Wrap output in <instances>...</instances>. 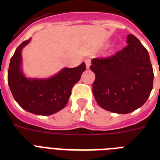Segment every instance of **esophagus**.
Returning <instances> with one entry per match:
<instances>
[{"instance_id":"34e87169","label":"esophagus","mask_w":160,"mask_h":160,"mask_svg":"<svg viewBox=\"0 0 160 160\" xmlns=\"http://www.w3.org/2000/svg\"><path fill=\"white\" fill-rule=\"evenodd\" d=\"M85 63H86V66H87V69H89L90 66V65H91V59L87 58L86 60H85Z\"/></svg>"}]
</instances>
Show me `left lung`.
I'll return each instance as SVG.
<instances>
[{
  "instance_id": "8db88e82",
  "label": "left lung",
  "mask_w": 160,
  "mask_h": 160,
  "mask_svg": "<svg viewBox=\"0 0 160 160\" xmlns=\"http://www.w3.org/2000/svg\"><path fill=\"white\" fill-rule=\"evenodd\" d=\"M128 46L107 58L92 60L95 73L92 91L98 104L106 111L128 114L146 102L153 88L154 73L147 49L133 34Z\"/></svg>"
}]
</instances>
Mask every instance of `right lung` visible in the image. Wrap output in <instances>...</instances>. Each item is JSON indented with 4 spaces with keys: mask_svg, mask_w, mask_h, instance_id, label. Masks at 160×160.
<instances>
[{
    "mask_svg": "<svg viewBox=\"0 0 160 160\" xmlns=\"http://www.w3.org/2000/svg\"><path fill=\"white\" fill-rule=\"evenodd\" d=\"M22 42L11 58L8 70V87L14 99L24 110L38 115H50L64 108L71 94L72 87L86 70V64L64 68L53 77L30 79L21 69L22 49L29 42Z\"/></svg>",
    "mask_w": 160,
    "mask_h": 160,
    "instance_id": "obj_1",
    "label": "right lung"
}]
</instances>
